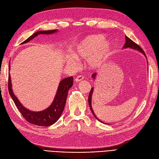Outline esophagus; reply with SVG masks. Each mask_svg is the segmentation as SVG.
I'll return each mask as SVG.
<instances>
[{"mask_svg":"<svg viewBox=\"0 0 159 159\" xmlns=\"http://www.w3.org/2000/svg\"><path fill=\"white\" fill-rule=\"evenodd\" d=\"M84 77H82V76H81V75H79V76H77V77L75 78V81L76 82H80V81H81V80H82L84 79Z\"/></svg>","mask_w":159,"mask_h":159,"instance_id":"34e87169","label":"esophagus"}]
</instances>
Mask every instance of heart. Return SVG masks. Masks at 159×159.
Masks as SVG:
<instances>
[{
	"label": "heart",
	"mask_w": 159,
	"mask_h": 159,
	"mask_svg": "<svg viewBox=\"0 0 159 159\" xmlns=\"http://www.w3.org/2000/svg\"><path fill=\"white\" fill-rule=\"evenodd\" d=\"M112 52V45L101 34L88 36L82 39L76 47L75 54L69 58L73 64L78 59H87L88 64L92 69L98 68L108 59Z\"/></svg>",
	"instance_id": "obj_1"
}]
</instances>
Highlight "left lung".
Listing matches in <instances>:
<instances>
[{
	"label": "left lung",
	"instance_id": "left-lung-1",
	"mask_svg": "<svg viewBox=\"0 0 159 159\" xmlns=\"http://www.w3.org/2000/svg\"><path fill=\"white\" fill-rule=\"evenodd\" d=\"M128 47H130V49H134V50L140 51V52L143 53V54L145 55V57H146V54H145L144 51H143V49H142V48H141L139 45H137L136 43H134L133 41H132L130 38H129L127 36H125V45H124L123 48H124V49H125V48H128ZM96 75H97V73H93V74L92 75V79H95ZM93 92V88H92L91 89V91H90V92H89V93L88 103H89V108H90L91 111L92 112V113H93V114L95 118L97 120H98L99 121H101V123H103V122H102V121H101L99 118H98V117H97V116H95L94 112L93 111V109H92V97Z\"/></svg>",
	"mask_w": 159,
	"mask_h": 159
}]
</instances>
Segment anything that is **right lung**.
I'll return each instance as SVG.
<instances>
[{
    "label": "right lung",
    "instance_id": "add662e5",
    "mask_svg": "<svg viewBox=\"0 0 159 159\" xmlns=\"http://www.w3.org/2000/svg\"><path fill=\"white\" fill-rule=\"evenodd\" d=\"M57 30H41L34 33L28 39L24 41L21 44L28 43L33 38L39 34H51L57 32ZM10 70V64H9V70ZM73 84V77H70L64 79L60 82L58 90L54 99L50 107L43 111L32 112L24 107L18 100L17 97L13 93L11 88V82L10 73L8 75V91L11 99L19 110L24 118L29 123L38 126L48 127L56 123L62 114L66 105V99L69 89Z\"/></svg>",
    "mask_w": 159,
    "mask_h": 159
}]
</instances>
